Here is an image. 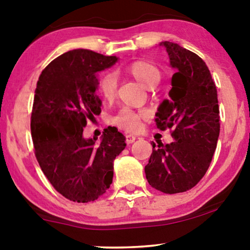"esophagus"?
Returning <instances> with one entry per match:
<instances>
[{"label": "esophagus", "instance_id": "obj_1", "mask_svg": "<svg viewBox=\"0 0 250 250\" xmlns=\"http://www.w3.org/2000/svg\"><path fill=\"white\" fill-rule=\"evenodd\" d=\"M135 136L134 135H131V134H127L126 135V143H127V145H131V143H133L135 141Z\"/></svg>", "mask_w": 250, "mask_h": 250}]
</instances>
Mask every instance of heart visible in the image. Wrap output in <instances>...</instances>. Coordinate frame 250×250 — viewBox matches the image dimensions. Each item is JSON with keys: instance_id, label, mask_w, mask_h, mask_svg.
<instances>
[{"instance_id": "1", "label": "heart", "mask_w": 250, "mask_h": 250, "mask_svg": "<svg viewBox=\"0 0 250 250\" xmlns=\"http://www.w3.org/2000/svg\"><path fill=\"white\" fill-rule=\"evenodd\" d=\"M127 71L146 87L153 88L159 84L162 75L158 68L149 61L136 60L127 67ZM100 93L104 100L114 99L117 90V76L115 73H107L101 78ZM146 117V111L133 110L131 108H123L117 114L109 118V123L125 132H135L141 125V121Z\"/></svg>"}]
</instances>
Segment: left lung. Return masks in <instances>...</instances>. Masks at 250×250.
Masks as SVG:
<instances>
[{
    "label": "left lung",
    "instance_id": "obj_1",
    "mask_svg": "<svg viewBox=\"0 0 250 250\" xmlns=\"http://www.w3.org/2000/svg\"><path fill=\"white\" fill-rule=\"evenodd\" d=\"M176 68L169 100L159 105L157 128L170 129L169 145L152 142V153L145 167L146 177L156 190L179 193L192 189L206 174L220 135L217 91L207 64L196 53L179 44L162 42Z\"/></svg>",
    "mask_w": 250,
    "mask_h": 250
}]
</instances>
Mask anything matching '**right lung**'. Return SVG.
Returning a JSON list of instances; mask_svg holds the SVG:
<instances>
[{"label":"right lung","instance_id":"right-lung-1","mask_svg":"<svg viewBox=\"0 0 250 250\" xmlns=\"http://www.w3.org/2000/svg\"><path fill=\"white\" fill-rule=\"evenodd\" d=\"M116 61L90 50L68 51L51 61L37 81L30 117L34 152L52 187L71 201L101 197L112 183V163L126 146L125 136L110 126L101 142L83 138L88 119L101 112L97 73Z\"/></svg>","mask_w":250,"mask_h":250}]
</instances>
